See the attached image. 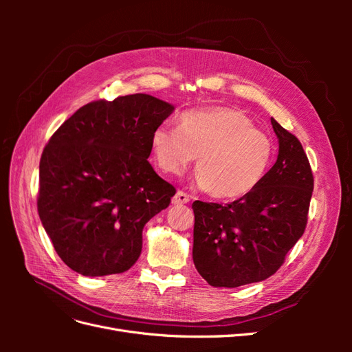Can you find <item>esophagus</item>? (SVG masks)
<instances>
[{"instance_id": "esophagus-1", "label": "esophagus", "mask_w": 352, "mask_h": 352, "mask_svg": "<svg viewBox=\"0 0 352 352\" xmlns=\"http://www.w3.org/2000/svg\"><path fill=\"white\" fill-rule=\"evenodd\" d=\"M172 202L175 206H182V204H188L189 202V195L186 192H184V190H177L176 195L173 197Z\"/></svg>"}]
</instances>
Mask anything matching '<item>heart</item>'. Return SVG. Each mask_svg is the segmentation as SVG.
Listing matches in <instances>:
<instances>
[{
    "instance_id": "heart-1",
    "label": "heart",
    "mask_w": 352,
    "mask_h": 352,
    "mask_svg": "<svg viewBox=\"0 0 352 352\" xmlns=\"http://www.w3.org/2000/svg\"><path fill=\"white\" fill-rule=\"evenodd\" d=\"M158 167L177 175L197 157V184L221 201H235L258 188L274 162L273 138L243 111L230 107L192 109L177 126L153 132Z\"/></svg>"
}]
</instances>
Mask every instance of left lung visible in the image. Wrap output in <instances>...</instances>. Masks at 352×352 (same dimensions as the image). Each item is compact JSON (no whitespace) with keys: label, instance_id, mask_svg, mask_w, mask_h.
I'll use <instances>...</instances> for the list:
<instances>
[{"label":"left lung","instance_id":"obj_1","mask_svg":"<svg viewBox=\"0 0 352 352\" xmlns=\"http://www.w3.org/2000/svg\"><path fill=\"white\" fill-rule=\"evenodd\" d=\"M279 155L258 188L230 204L195 201L192 257L214 287H238L270 278L302 236L314 188L310 162L298 138L272 119Z\"/></svg>","mask_w":352,"mask_h":352}]
</instances>
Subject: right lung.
<instances>
[{
  "label": "right lung",
  "instance_id": "add662e5",
  "mask_svg": "<svg viewBox=\"0 0 352 352\" xmlns=\"http://www.w3.org/2000/svg\"><path fill=\"white\" fill-rule=\"evenodd\" d=\"M173 110L146 94L97 100L50 138L39 162L38 214L72 270L116 274L140 258L144 226L176 194L146 160L153 132Z\"/></svg>",
  "mask_w": 352,
  "mask_h": 352
}]
</instances>
